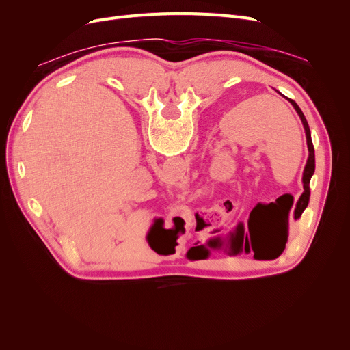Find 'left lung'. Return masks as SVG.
<instances>
[{
  "label": "left lung",
  "mask_w": 350,
  "mask_h": 350,
  "mask_svg": "<svg viewBox=\"0 0 350 350\" xmlns=\"http://www.w3.org/2000/svg\"><path fill=\"white\" fill-rule=\"evenodd\" d=\"M280 93V92H278ZM282 94V93H280ZM283 96V94H282ZM286 98V96H283ZM289 102L292 107L295 108L296 113L299 115V118L302 121V125H304V130H305V135H306V146H308V159H306V165L304 167V174H302V184H304V193L301 194L299 200L296 201L295 204V211H293V219L298 220L302 215V211L306 208V206H308L310 203V196H311V189H310V181H311V176L314 175V171H315V154H314V146H312V140H311V131H310V126H308V122H306V118L305 115L302 113L301 108L296 105V102L293 99H289L286 98ZM284 239H288V228H286V234H284ZM286 243V241H284ZM245 251L248 252V247L245 248Z\"/></svg>",
  "instance_id": "left-lung-1"
}]
</instances>
